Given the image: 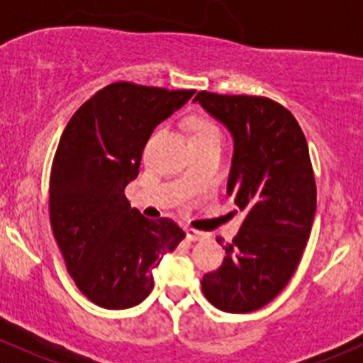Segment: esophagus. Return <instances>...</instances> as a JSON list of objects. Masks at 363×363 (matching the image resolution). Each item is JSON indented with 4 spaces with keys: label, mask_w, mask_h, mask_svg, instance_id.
Masks as SVG:
<instances>
[{
    "label": "esophagus",
    "mask_w": 363,
    "mask_h": 363,
    "mask_svg": "<svg viewBox=\"0 0 363 363\" xmlns=\"http://www.w3.org/2000/svg\"><path fill=\"white\" fill-rule=\"evenodd\" d=\"M186 239L193 240V242H195V240H203L207 239V233L200 232V230H195V228H186Z\"/></svg>",
    "instance_id": "34e87169"
}]
</instances>
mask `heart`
Masks as SVG:
<instances>
[{
  "mask_svg": "<svg viewBox=\"0 0 363 363\" xmlns=\"http://www.w3.org/2000/svg\"><path fill=\"white\" fill-rule=\"evenodd\" d=\"M205 137H221L219 128L207 117H196L191 123V140L193 138H205Z\"/></svg>",
  "mask_w": 363,
  "mask_h": 363,
  "instance_id": "1",
  "label": "heart"
}]
</instances>
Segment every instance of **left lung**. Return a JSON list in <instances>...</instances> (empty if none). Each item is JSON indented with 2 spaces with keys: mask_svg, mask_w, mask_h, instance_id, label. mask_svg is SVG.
I'll return each mask as SVG.
<instances>
[{
  "mask_svg": "<svg viewBox=\"0 0 363 363\" xmlns=\"http://www.w3.org/2000/svg\"><path fill=\"white\" fill-rule=\"evenodd\" d=\"M195 101L232 133L228 195L246 211L202 291L225 313H251L283 291L306 250L316 212L309 147L294 113L270 98L200 91Z\"/></svg>",
  "mask_w": 363,
  "mask_h": 363,
  "instance_id": "obj_1",
  "label": "left lung"
}]
</instances>
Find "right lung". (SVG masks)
Returning <instances> with one entry per match:
<instances>
[{"label": "right lung", "instance_id": "obj_1", "mask_svg": "<svg viewBox=\"0 0 363 363\" xmlns=\"http://www.w3.org/2000/svg\"><path fill=\"white\" fill-rule=\"evenodd\" d=\"M193 89L113 82L72 116L50 170L52 233L77 288L105 309H128L151 294L152 270L186 233L168 218L147 219L124 195L161 121Z\"/></svg>", "mask_w": 363, "mask_h": 363}]
</instances>
